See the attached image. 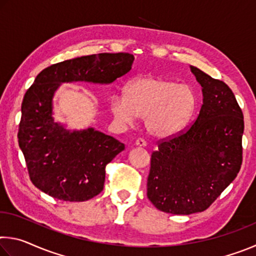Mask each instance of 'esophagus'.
<instances>
[{
    "label": "esophagus",
    "instance_id": "34e87169",
    "mask_svg": "<svg viewBox=\"0 0 256 256\" xmlns=\"http://www.w3.org/2000/svg\"><path fill=\"white\" fill-rule=\"evenodd\" d=\"M136 144L138 146H146V141L144 140V138H136Z\"/></svg>",
    "mask_w": 256,
    "mask_h": 256
}]
</instances>
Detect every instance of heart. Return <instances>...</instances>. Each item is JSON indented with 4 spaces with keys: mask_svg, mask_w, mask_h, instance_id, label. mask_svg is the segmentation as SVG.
<instances>
[{
    "mask_svg": "<svg viewBox=\"0 0 256 256\" xmlns=\"http://www.w3.org/2000/svg\"><path fill=\"white\" fill-rule=\"evenodd\" d=\"M196 94L190 84L157 76H141L128 82L124 97L112 96L110 110L116 118L132 124L144 118L146 131L168 136L183 126L196 107Z\"/></svg>",
    "mask_w": 256,
    "mask_h": 256,
    "instance_id": "1",
    "label": "heart"
}]
</instances>
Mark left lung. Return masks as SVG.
<instances>
[{
    "mask_svg": "<svg viewBox=\"0 0 256 256\" xmlns=\"http://www.w3.org/2000/svg\"><path fill=\"white\" fill-rule=\"evenodd\" d=\"M202 86L196 120L158 141L151 154L146 196L158 210L190 214L206 210L235 180L242 162L244 116L232 89L190 66Z\"/></svg>",
    "mask_w": 256,
    "mask_h": 256,
    "instance_id": "8db88e82",
    "label": "left lung"
}]
</instances>
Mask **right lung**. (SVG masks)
Listing matches in <instances>:
<instances>
[{
	"label": "right lung",
	"mask_w": 256,
	"mask_h": 256,
	"mask_svg": "<svg viewBox=\"0 0 256 256\" xmlns=\"http://www.w3.org/2000/svg\"><path fill=\"white\" fill-rule=\"evenodd\" d=\"M130 53L81 56L46 68L24 94L21 105L18 142L32 183L60 201L81 202L104 188L106 166L123 144L94 131L68 132L54 122L52 98L62 82L110 84L131 70Z\"/></svg>",
	"instance_id": "obj_1"
}]
</instances>
